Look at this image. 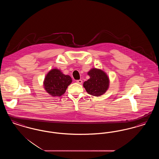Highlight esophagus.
<instances>
[{"mask_svg": "<svg viewBox=\"0 0 159 159\" xmlns=\"http://www.w3.org/2000/svg\"><path fill=\"white\" fill-rule=\"evenodd\" d=\"M76 82L77 83H79V84H82V82H83V81H82V80H77L76 81Z\"/></svg>", "mask_w": 159, "mask_h": 159, "instance_id": "esophagus-1", "label": "esophagus"}]
</instances>
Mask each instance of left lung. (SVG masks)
Segmentation results:
<instances>
[{"mask_svg": "<svg viewBox=\"0 0 159 159\" xmlns=\"http://www.w3.org/2000/svg\"><path fill=\"white\" fill-rule=\"evenodd\" d=\"M88 75L90 78L83 83V87L86 92L92 96L99 97L106 93L109 88L110 80L104 71L92 68Z\"/></svg>", "mask_w": 159, "mask_h": 159, "instance_id": "left-lung-1", "label": "left lung"}]
</instances>
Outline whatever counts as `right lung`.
Listing matches in <instances>:
<instances>
[{
	"mask_svg": "<svg viewBox=\"0 0 159 159\" xmlns=\"http://www.w3.org/2000/svg\"><path fill=\"white\" fill-rule=\"evenodd\" d=\"M71 82L70 76L63 74L57 68H54L46 75L43 86L45 91L51 96L60 97L66 92Z\"/></svg>",
	"mask_w": 159,
	"mask_h": 159,
	"instance_id": "1",
	"label": "right lung"
}]
</instances>
